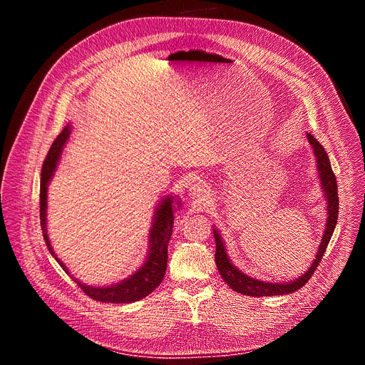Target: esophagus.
Listing matches in <instances>:
<instances>
[{
	"instance_id": "1",
	"label": "esophagus",
	"mask_w": 365,
	"mask_h": 365,
	"mask_svg": "<svg viewBox=\"0 0 365 365\" xmlns=\"http://www.w3.org/2000/svg\"><path fill=\"white\" fill-rule=\"evenodd\" d=\"M190 195H191V198L198 200V202H200V200H205L209 195V190H207L206 183L198 182V183L191 185L190 186Z\"/></svg>"
}]
</instances>
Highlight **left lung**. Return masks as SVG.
I'll list each match as a JSON object with an SVG mask.
<instances>
[{
  "instance_id": "left-lung-1",
  "label": "left lung",
  "mask_w": 365,
  "mask_h": 365,
  "mask_svg": "<svg viewBox=\"0 0 365 365\" xmlns=\"http://www.w3.org/2000/svg\"><path fill=\"white\" fill-rule=\"evenodd\" d=\"M309 144L312 145L314 155L317 159V171L320 174V182H322V187L324 192V198H326V205H327V222H326V229L322 237V242L319 247V252H317L315 259L312 262V265L308 268V272L302 274L299 279H294L291 282H287V284H272V282H264V280H257L255 277H250L244 274L242 272L235 267L229 256L226 253V247L222 244L221 235L218 233L217 229H214V238H215V262H217V268L222 277V280L237 292L244 294V296H252V297H265V296H282V294H291L294 291L300 289L309 280V277L314 274L317 265L320 264L322 257L324 256V252L327 249V244L331 241L332 233L335 230L336 226V220H338V187H336V179L335 174L332 171L331 162H329V158L326 155L324 148L322 147V144L317 140L312 135H307Z\"/></svg>"
}]
</instances>
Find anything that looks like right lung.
I'll return each mask as SVG.
<instances>
[{"instance_id":"obj_1","label":"right lung","mask_w":365,"mask_h":365,"mask_svg":"<svg viewBox=\"0 0 365 365\" xmlns=\"http://www.w3.org/2000/svg\"><path fill=\"white\" fill-rule=\"evenodd\" d=\"M71 133V125H65L46 155L42 173H41V227L43 233V240L46 247H48L50 253L54 256V259L63 268V272L69 274L68 268L57 259L56 253L53 252V247L50 244L48 235H46V192H48V183L53 179V174L56 171L58 158L62 155L63 145ZM174 198L165 197L156 207L155 218H153V226L150 229V238H148V253L144 265L140 267L138 272L132 276L113 284L109 287H92L81 284L78 279H74L76 284L81 288L85 294L93 300L104 302V303H132L140 299L147 297L150 292L155 291L160 285V282L165 276L167 264H168V242L173 233V222H174ZM180 202H178L179 206Z\"/></svg>"}]
</instances>
